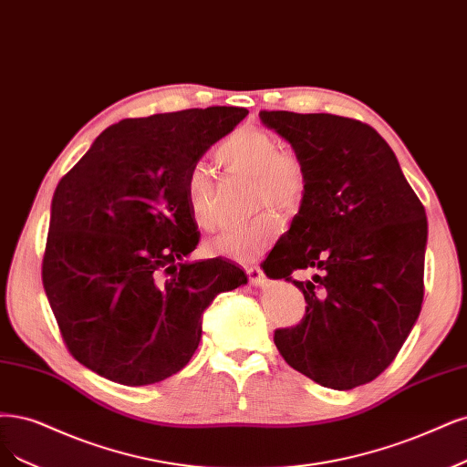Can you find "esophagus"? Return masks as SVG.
Returning <instances> with one entry per match:
<instances>
[{
    "instance_id": "34e87169",
    "label": "esophagus",
    "mask_w": 467,
    "mask_h": 467,
    "mask_svg": "<svg viewBox=\"0 0 467 467\" xmlns=\"http://www.w3.org/2000/svg\"><path fill=\"white\" fill-rule=\"evenodd\" d=\"M245 272H247V278H249V282H251L253 285L265 287V285L268 284V280H266V276H265V272H263L259 266H247Z\"/></svg>"
}]
</instances>
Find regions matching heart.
Masks as SVG:
<instances>
[{"mask_svg": "<svg viewBox=\"0 0 467 467\" xmlns=\"http://www.w3.org/2000/svg\"><path fill=\"white\" fill-rule=\"evenodd\" d=\"M216 158L228 171L253 178L251 204L254 208L272 206L280 214H289L301 204L307 187L305 170L292 152L280 150L278 140L270 133L244 127L220 144ZM185 202L199 228H216L214 178L204 162L195 164L187 173ZM276 230V216L265 211L211 237L204 247L214 256L249 263L266 249Z\"/></svg>", "mask_w": 467, "mask_h": 467, "instance_id": "1", "label": "heart"}]
</instances>
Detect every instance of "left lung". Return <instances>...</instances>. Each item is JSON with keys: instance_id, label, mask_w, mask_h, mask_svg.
<instances>
[{"instance_id": "1", "label": "left lung", "mask_w": 467, "mask_h": 467, "mask_svg": "<svg viewBox=\"0 0 467 467\" xmlns=\"http://www.w3.org/2000/svg\"><path fill=\"white\" fill-rule=\"evenodd\" d=\"M292 144L305 195L265 261L266 276L307 301L294 328L275 332L296 371L334 390L371 382L398 356L423 303L427 216L396 154L373 127L332 114L261 111ZM315 267L313 281L291 278Z\"/></svg>"}]
</instances>
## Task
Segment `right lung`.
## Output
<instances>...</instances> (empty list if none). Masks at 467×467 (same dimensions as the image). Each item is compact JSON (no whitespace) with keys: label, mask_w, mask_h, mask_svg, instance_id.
Returning <instances> with one entry per match:
<instances>
[{"label":"right lung","mask_w":467,"mask_h":467,"mask_svg":"<svg viewBox=\"0 0 467 467\" xmlns=\"http://www.w3.org/2000/svg\"><path fill=\"white\" fill-rule=\"evenodd\" d=\"M249 111L234 106L123 119L96 137L54 192L42 265L71 356L100 377L147 387L189 363L213 301L247 284L199 244L185 180Z\"/></svg>","instance_id":"obj_1"}]
</instances>
